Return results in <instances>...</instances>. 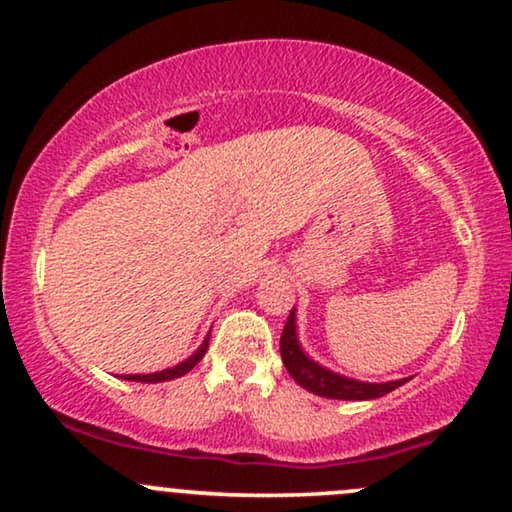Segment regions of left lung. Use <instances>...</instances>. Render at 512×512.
I'll list each match as a JSON object with an SVG mask.
<instances>
[{
  "label": "left lung",
  "mask_w": 512,
  "mask_h": 512,
  "mask_svg": "<svg viewBox=\"0 0 512 512\" xmlns=\"http://www.w3.org/2000/svg\"><path fill=\"white\" fill-rule=\"evenodd\" d=\"M279 352H282V361L293 380H296L300 387L312 391V394L317 396L338 398V401H368V398H380L384 394H389V391L398 389L405 382V380L384 382V384L356 382L317 366V363L307 359L303 349L298 345L296 314H293V310L289 312V319H286L282 340H279Z\"/></svg>",
  "instance_id": "obj_1"
}]
</instances>
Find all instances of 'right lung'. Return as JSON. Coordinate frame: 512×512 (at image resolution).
Returning a JSON list of instances; mask_svg holds the SVG:
<instances>
[{"instance_id":"obj_1","label":"right lung","mask_w":512,"mask_h":512,"mask_svg":"<svg viewBox=\"0 0 512 512\" xmlns=\"http://www.w3.org/2000/svg\"><path fill=\"white\" fill-rule=\"evenodd\" d=\"M207 347H209V338H205V342H202L200 349L191 356V359H186L184 363H179V366L160 370V373H153V375H125V380H135V382H165V380H174V377L186 375L188 370H193L195 366H198L200 359L207 352Z\"/></svg>"}]
</instances>
